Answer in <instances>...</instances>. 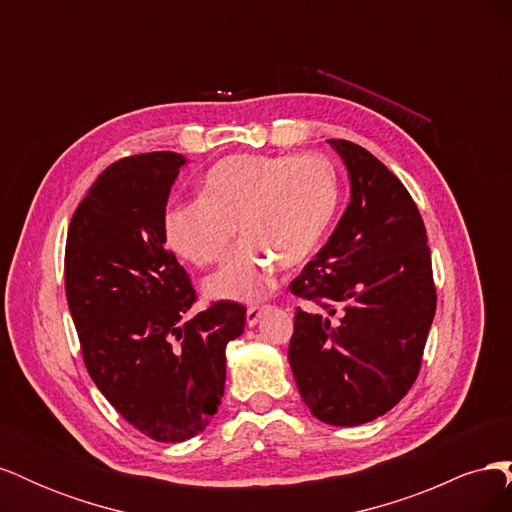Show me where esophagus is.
Returning a JSON list of instances; mask_svg holds the SVG:
<instances>
[{
    "instance_id": "esophagus-1",
    "label": "esophagus",
    "mask_w": 512,
    "mask_h": 512,
    "mask_svg": "<svg viewBox=\"0 0 512 512\" xmlns=\"http://www.w3.org/2000/svg\"><path fill=\"white\" fill-rule=\"evenodd\" d=\"M265 312H267L265 305H252V307H247V314H245L247 327H256L258 320L262 318V314H265Z\"/></svg>"
}]
</instances>
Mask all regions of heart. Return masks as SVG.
Returning <instances> with one entry per match:
<instances>
[{
  "label": "heart",
  "instance_id": "1",
  "mask_svg": "<svg viewBox=\"0 0 512 512\" xmlns=\"http://www.w3.org/2000/svg\"><path fill=\"white\" fill-rule=\"evenodd\" d=\"M339 207V175L322 153H239L207 170L200 200L164 213V237L198 267L220 260L205 282L213 299L252 303L275 284L277 267L297 269L314 256Z\"/></svg>",
  "mask_w": 512,
  "mask_h": 512
}]
</instances>
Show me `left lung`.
<instances>
[{"label":"left lung","instance_id":"8db88e82","mask_svg":"<svg viewBox=\"0 0 512 512\" xmlns=\"http://www.w3.org/2000/svg\"><path fill=\"white\" fill-rule=\"evenodd\" d=\"M350 203L327 245L290 292L327 309L297 307L288 361L316 418L354 427L397 406L414 384L436 314L427 232L412 196L378 158L350 141Z\"/></svg>","mask_w":512,"mask_h":512}]
</instances>
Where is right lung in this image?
<instances>
[{
    "label": "right lung",
    "mask_w": 512,
    "mask_h": 512,
    "mask_svg": "<svg viewBox=\"0 0 512 512\" xmlns=\"http://www.w3.org/2000/svg\"><path fill=\"white\" fill-rule=\"evenodd\" d=\"M185 158L153 151L108 166L76 207L66 241V297L83 359L100 393L158 442H183L218 412L226 344L245 307L196 301L166 250L164 213Z\"/></svg>",
    "instance_id": "obj_1"
}]
</instances>
